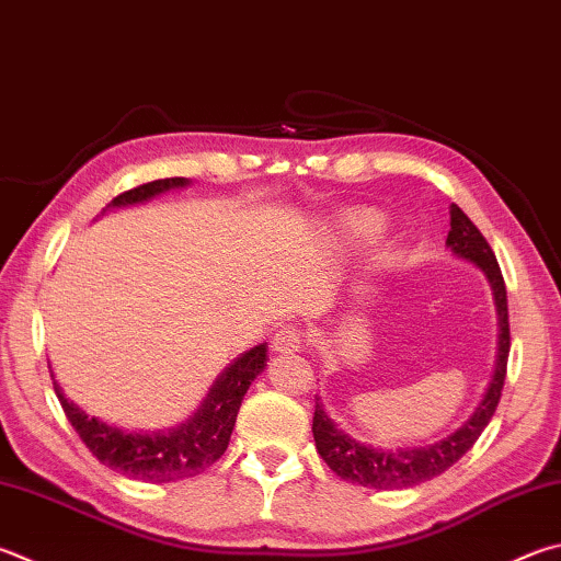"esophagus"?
<instances>
[{
    "instance_id": "esophagus-1",
    "label": "esophagus",
    "mask_w": 561,
    "mask_h": 561,
    "mask_svg": "<svg viewBox=\"0 0 561 561\" xmlns=\"http://www.w3.org/2000/svg\"><path fill=\"white\" fill-rule=\"evenodd\" d=\"M301 348V333L297 329H279L272 335V351L274 353H297Z\"/></svg>"
}]
</instances>
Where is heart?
Segmentation results:
<instances>
[{
  "label": "heart",
  "mask_w": 561,
  "mask_h": 561,
  "mask_svg": "<svg viewBox=\"0 0 561 561\" xmlns=\"http://www.w3.org/2000/svg\"><path fill=\"white\" fill-rule=\"evenodd\" d=\"M339 228L343 232V238L363 242V240H375L385 230V218L378 210L370 208H358L345 213V216L339 220Z\"/></svg>",
  "instance_id": "obj_1"
}]
</instances>
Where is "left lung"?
I'll list each match as a JSON object with an SVG mask.
<instances>
[{
    "label": "left lung",
    "instance_id": "8db88e82",
    "mask_svg": "<svg viewBox=\"0 0 561 561\" xmlns=\"http://www.w3.org/2000/svg\"><path fill=\"white\" fill-rule=\"evenodd\" d=\"M451 230L446 236V248H449L458 260L476 264L488 279V287L493 291V304L497 313V353L493 378L488 382L481 402L476 404L473 414L444 439L426 444V446H407V449H380V446L365 444L353 439V436L341 430L331 414L325 412L323 402L316 397L313 412V442L321 458L329 463L335 476L343 481H351L363 488H375V491H402V488H414L424 481L442 476L446 468H451L461 458L478 436L493 420L495 407L501 402L507 353H511V323H507V291L497 260L466 213L451 206Z\"/></svg>",
    "mask_w": 561,
    "mask_h": 561
}]
</instances>
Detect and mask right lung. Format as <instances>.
Segmentation results:
<instances>
[{
  "label": "right lung",
  "instance_id": "add662e5",
  "mask_svg": "<svg viewBox=\"0 0 561 561\" xmlns=\"http://www.w3.org/2000/svg\"><path fill=\"white\" fill-rule=\"evenodd\" d=\"M188 183V179L179 176L149 181L145 186L119 193L107 203L105 210L137 206V203H147L171 188H186ZM264 365H267V343H260L218 375L196 412L188 414V420L159 432H127L98 420V416H90L83 407L68 400L54 373L50 378H54V390L68 422L73 424V430L98 461L122 476L137 478V481L171 483L203 473L226 454L242 397L252 380L264 370Z\"/></svg>",
  "mask_w": 561,
  "mask_h": 561
}]
</instances>
